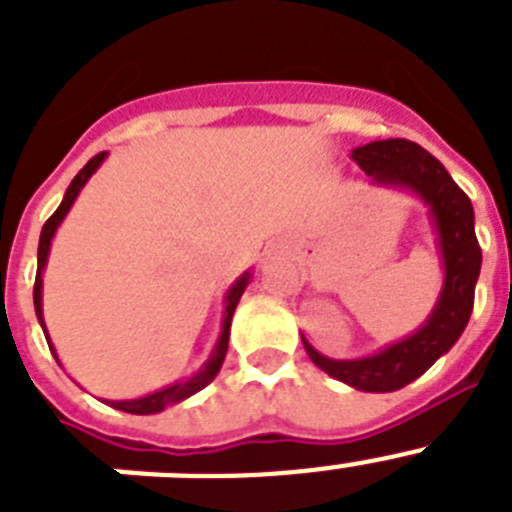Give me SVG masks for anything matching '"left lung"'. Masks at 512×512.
Returning <instances> with one entry per match:
<instances>
[{
    "label": "left lung",
    "mask_w": 512,
    "mask_h": 512,
    "mask_svg": "<svg viewBox=\"0 0 512 512\" xmlns=\"http://www.w3.org/2000/svg\"><path fill=\"white\" fill-rule=\"evenodd\" d=\"M354 161L374 184L408 189L431 207L438 251L443 259V287L431 318L413 336L402 338L379 354L364 359H328L305 343L312 364L338 382L361 392H395L428 372L464 333L474 307V284L482 266V248L474 235V210L469 197L451 179L436 156L405 138L374 140L354 148Z\"/></svg>",
    "instance_id": "8db88e82"
}]
</instances>
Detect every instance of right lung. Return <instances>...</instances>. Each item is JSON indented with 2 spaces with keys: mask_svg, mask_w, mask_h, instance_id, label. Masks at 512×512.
Wrapping results in <instances>:
<instances>
[{
  "mask_svg": "<svg viewBox=\"0 0 512 512\" xmlns=\"http://www.w3.org/2000/svg\"><path fill=\"white\" fill-rule=\"evenodd\" d=\"M104 156L107 153H97V156L89 161L84 169L79 171V174L74 176V182L69 184V189H66V194H63V202L58 205V210L53 212L48 220H45L43 230H40V243H38V274H35V287H33V302H35V315H38L40 325H43V333H45V341H48V346H51L53 351V343L51 338H48V330H45V320H43V269H45V261H48V251H51V241L53 235H56L58 225L63 223V217H66V212L71 210V205H74V200L79 197L81 187L89 182V176L94 174V171L99 169V164L104 161ZM248 279H251V271H246L238 282L233 284V287L228 289V295H225V318H223V333H220V338H217L215 348H212L210 359L205 361V366H202L200 372L192 374L189 379H184V382H176V384H169V387H164V390L153 392V395H146V397H138V400H104L107 405H112V408L122 410V413H133V415H153V413H161L164 408H169V405H176V402L187 400V397H192L194 392H200L202 387H207V384L212 382V379L217 377V372H220V366H223L225 361V354H228V338H230V320H233V312H235V305H238V300H241V295L246 292L248 287ZM58 361V356H56Z\"/></svg>",
  "mask_w": 512,
  "mask_h": 512,
  "instance_id": "add662e5",
  "label": "right lung"
}]
</instances>
